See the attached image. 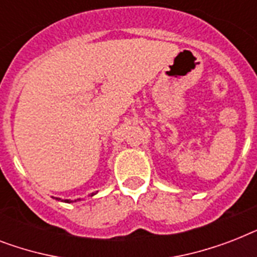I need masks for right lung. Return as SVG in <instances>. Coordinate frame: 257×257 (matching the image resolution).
<instances>
[{"label":"right lung","mask_w":257,"mask_h":257,"mask_svg":"<svg viewBox=\"0 0 257 257\" xmlns=\"http://www.w3.org/2000/svg\"><path fill=\"white\" fill-rule=\"evenodd\" d=\"M96 195V193H90V197H92V196H94ZM54 199L56 200H58V201H65V203H74V201H78V200L80 199H77V200H69V199H66V200H62V199H60V197H54Z\"/></svg>","instance_id":"right-lung-1"}]
</instances>
